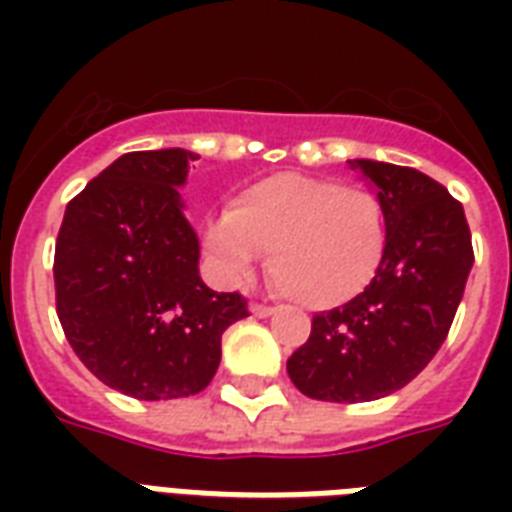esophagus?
<instances>
[{"instance_id":"obj_1","label":"esophagus","mask_w":512,"mask_h":512,"mask_svg":"<svg viewBox=\"0 0 512 512\" xmlns=\"http://www.w3.org/2000/svg\"><path fill=\"white\" fill-rule=\"evenodd\" d=\"M249 310H252V315H255V318H271V315L277 312V307H271V304H260V301H255V304H252Z\"/></svg>"}]
</instances>
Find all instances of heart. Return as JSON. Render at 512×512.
Returning a JSON list of instances; mask_svg holds the SVG:
<instances>
[{
  "mask_svg": "<svg viewBox=\"0 0 512 512\" xmlns=\"http://www.w3.org/2000/svg\"><path fill=\"white\" fill-rule=\"evenodd\" d=\"M224 277L246 282L260 252L277 288L310 310H332L370 288L386 255V208L376 191L337 178L279 172L249 183L205 227Z\"/></svg>",
  "mask_w": 512,
  "mask_h": 512,
  "instance_id": "heart-1",
  "label": "heart"
}]
</instances>
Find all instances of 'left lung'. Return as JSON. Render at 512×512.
<instances>
[{
    "instance_id": "8db88e82",
    "label": "left lung",
    "mask_w": 512,
    "mask_h": 512,
    "mask_svg": "<svg viewBox=\"0 0 512 512\" xmlns=\"http://www.w3.org/2000/svg\"><path fill=\"white\" fill-rule=\"evenodd\" d=\"M386 208V255L365 293L312 318L310 340L288 359L299 392L367 403L417 378L447 340L472 271L463 205L419 169L356 158Z\"/></svg>"
}]
</instances>
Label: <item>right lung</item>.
I'll list each match as a JSON object with an SVG mask.
<instances>
[{
    "mask_svg": "<svg viewBox=\"0 0 512 512\" xmlns=\"http://www.w3.org/2000/svg\"><path fill=\"white\" fill-rule=\"evenodd\" d=\"M194 153L136 150L79 191L54 249L57 315L98 381L136 400L202 392L222 334L249 315L241 293L200 279V241L178 186Z\"/></svg>",
    "mask_w": 512,
    "mask_h": 512,
    "instance_id": "1",
    "label": "right lung"
}]
</instances>
